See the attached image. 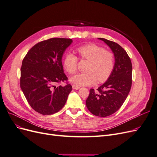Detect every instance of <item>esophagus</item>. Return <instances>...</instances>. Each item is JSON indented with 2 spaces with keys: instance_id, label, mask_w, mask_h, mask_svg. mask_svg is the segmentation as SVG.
<instances>
[{
  "instance_id": "obj_1",
  "label": "esophagus",
  "mask_w": 157,
  "mask_h": 157,
  "mask_svg": "<svg viewBox=\"0 0 157 157\" xmlns=\"http://www.w3.org/2000/svg\"><path fill=\"white\" fill-rule=\"evenodd\" d=\"M72 87H73V90H78V89H80V87L77 86V85H75V84L73 85Z\"/></svg>"
}]
</instances>
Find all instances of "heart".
Masks as SVG:
<instances>
[{
    "label": "heart",
    "mask_w": 157,
    "mask_h": 157,
    "mask_svg": "<svg viewBox=\"0 0 157 157\" xmlns=\"http://www.w3.org/2000/svg\"><path fill=\"white\" fill-rule=\"evenodd\" d=\"M77 52L80 58L89 61L85 73H78L70 77V81L77 86H88L98 82L107 80L115 67V56L111 52L103 47L90 44L80 46ZM63 67L67 73H73L77 68L78 58L71 52L64 56Z\"/></svg>",
    "instance_id": "heart-1"
}]
</instances>
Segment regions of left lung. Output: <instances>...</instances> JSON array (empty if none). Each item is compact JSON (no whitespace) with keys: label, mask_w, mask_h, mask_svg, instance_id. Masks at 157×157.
<instances>
[{"label":"left lung","mask_w":157,"mask_h":157,"mask_svg":"<svg viewBox=\"0 0 157 157\" xmlns=\"http://www.w3.org/2000/svg\"><path fill=\"white\" fill-rule=\"evenodd\" d=\"M115 56V67L107 81L96 91L90 89L86 107L93 115L105 117L115 113L125 101L132 86V65L124 48L116 42L103 38Z\"/></svg>","instance_id":"8db88e82"}]
</instances>
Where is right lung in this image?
Listing matches in <instances>:
<instances>
[{
	"label": "right lung",
	"mask_w": 157,
	"mask_h": 157,
	"mask_svg": "<svg viewBox=\"0 0 157 157\" xmlns=\"http://www.w3.org/2000/svg\"><path fill=\"white\" fill-rule=\"evenodd\" d=\"M73 40L52 38L39 42L22 61L20 87L30 106L42 115H50L63 107L72 86L56 87L67 80L61 59Z\"/></svg>",
	"instance_id": "right-lung-1"
}]
</instances>
